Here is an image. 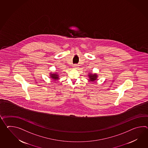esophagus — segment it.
I'll return each instance as SVG.
<instances>
[{
    "instance_id": "34e87169",
    "label": "esophagus",
    "mask_w": 148,
    "mask_h": 148,
    "mask_svg": "<svg viewBox=\"0 0 148 148\" xmlns=\"http://www.w3.org/2000/svg\"><path fill=\"white\" fill-rule=\"evenodd\" d=\"M73 66V68H74V69H77V68H78V67H79L77 64H74V65Z\"/></svg>"
}]
</instances>
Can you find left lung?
I'll return each mask as SVG.
<instances>
[{"instance_id": "1", "label": "left lung", "mask_w": 148, "mask_h": 148, "mask_svg": "<svg viewBox=\"0 0 148 148\" xmlns=\"http://www.w3.org/2000/svg\"><path fill=\"white\" fill-rule=\"evenodd\" d=\"M89 76L90 77V81H94L96 80L97 78V75H96L95 74H89Z\"/></svg>"}]
</instances>
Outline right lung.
<instances>
[{
	"label": "right lung",
	"mask_w": 148,
	"mask_h": 148,
	"mask_svg": "<svg viewBox=\"0 0 148 148\" xmlns=\"http://www.w3.org/2000/svg\"><path fill=\"white\" fill-rule=\"evenodd\" d=\"M50 77H51L52 79H55V80H57L58 79V75H57L56 74H50Z\"/></svg>",
	"instance_id": "right-lung-1"
}]
</instances>
